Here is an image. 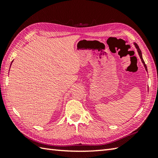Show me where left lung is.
I'll return each mask as SVG.
<instances>
[{
  "instance_id": "8db88e82",
  "label": "left lung",
  "mask_w": 158,
  "mask_h": 158,
  "mask_svg": "<svg viewBox=\"0 0 158 158\" xmlns=\"http://www.w3.org/2000/svg\"><path fill=\"white\" fill-rule=\"evenodd\" d=\"M134 44L135 45V47L137 48V52H138V53H139V56H140L141 59V61H142V63H143V65H144V67H145V69H146V70L147 71V67H146V64H145V62H144V60H143V58H142V54H141V50H140V49H139V46H138V45H137V44H136V43H134Z\"/></svg>"
}]
</instances>
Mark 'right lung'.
Returning a JSON list of instances; mask_svg holds the SVG:
<instances>
[{
	"label": "right lung",
	"mask_w": 158,
	"mask_h": 158,
	"mask_svg": "<svg viewBox=\"0 0 158 158\" xmlns=\"http://www.w3.org/2000/svg\"><path fill=\"white\" fill-rule=\"evenodd\" d=\"M11 64H12V63H11Z\"/></svg>",
	"instance_id": "obj_1"
}]
</instances>
